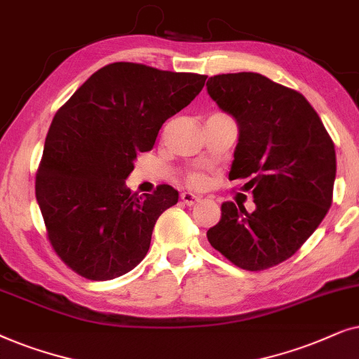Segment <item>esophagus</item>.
<instances>
[{
  "mask_svg": "<svg viewBox=\"0 0 359 359\" xmlns=\"http://www.w3.org/2000/svg\"><path fill=\"white\" fill-rule=\"evenodd\" d=\"M180 200H182L185 205H189V207H192V205L200 202V197H197V195H194L190 192H184V194H180Z\"/></svg>",
  "mask_w": 359,
  "mask_h": 359,
  "instance_id": "obj_1",
  "label": "esophagus"
}]
</instances>
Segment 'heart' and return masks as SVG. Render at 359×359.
I'll return each instance as SVG.
<instances>
[{"mask_svg":"<svg viewBox=\"0 0 359 359\" xmlns=\"http://www.w3.org/2000/svg\"><path fill=\"white\" fill-rule=\"evenodd\" d=\"M187 184L192 189H202L207 184V177L200 174V172H192V174L187 175Z\"/></svg>","mask_w":359,"mask_h":359,"instance_id":"1","label":"heart"}]
</instances>
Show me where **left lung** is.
I'll list each match as a JSON object with an SVG mask.
<instances>
[{
	"label": "left lung",
	"mask_w": 359,
	"mask_h": 359,
	"mask_svg": "<svg viewBox=\"0 0 359 359\" xmlns=\"http://www.w3.org/2000/svg\"><path fill=\"white\" fill-rule=\"evenodd\" d=\"M207 92L236 119L240 136L229 180L245 179L255 212L224 202L207 238L228 261L262 271L289 259L330 210L337 156L304 95L255 72L210 76Z\"/></svg>",
	"instance_id": "left-lung-1"
}]
</instances>
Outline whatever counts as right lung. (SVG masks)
I'll return each mask as SVG.
<instances>
[{
  "label": "right lung",
  "mask_w": 359,
  "mask_h": 359,
  "mask_svg": "<svg viewBox=\"0 0 359 359\" xmlns=\"http://www.w3.org/2000/svg\"><path fill=\"white\" fill-rule=\"evenodd\" d=\"M207 75L114 62L90 76L55 113L36 175V198L57 256L90 280L140 264L162 212L179 192L137 195L124 180L154 146L165 119L202 92Z\"/></svg>",
  "instance_id": "1"
}]
</instances>
